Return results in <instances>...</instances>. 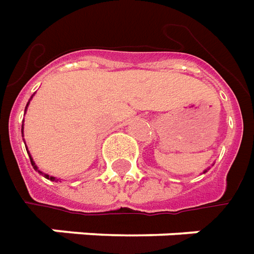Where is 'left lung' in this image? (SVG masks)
Returning a JSON list of instances; mask_svg holds the SVG:
<instances>
[{
  "label": "left lung",
  "mask_w": 254,
  "mask_h": 254,
  "mask_svg": "<svg viewBox=\"0 0 254 254\" xmlns=\"http://www.w3.org/2000/svg\"><path fill=\"white\" fill-rule=\"evenodd\" d=\"M204 172H206V171H204Z\"/></svg>",
  "instance_id": "8db88e82"
}]
</instances>
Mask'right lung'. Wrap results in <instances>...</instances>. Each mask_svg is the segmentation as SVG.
I'll return each instance as SVG.
<instances>
[{
    "label": "right lung",
    "instance_id": "1",
    "mask_svg": "<svg viewBox=\"0 0 254 254\" xmlns=\"http://www.w3.org/2000/svg\"><path fill=\"white\" fill-rule=\"evenodd\" d=\"M28 102H30V101H28ZM27 107H28V104H27ZM27 107H26V109H27ZM21 132H23V127H21ZM26 149H27V147H26ZM27 153H28V152H27ZM28 156H30V153H28ZM30 160H31V164H32V167H34V170L38 171L39 174H42V175H44L45 178H46V179H50V181H53V182H55V181H59V179H56L55 176H49V175H48V174H44L42 171L38 170V167H37V165H35V163H34V160H32L31 156H30Z\"/></svg>",
    "mask_w": 254,
    "mask_h": 254
}]
</instances>
